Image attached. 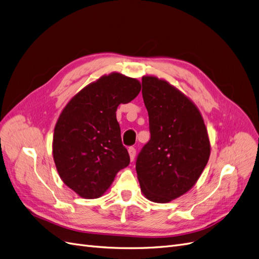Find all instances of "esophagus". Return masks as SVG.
<instances>
[{
  "label": "esophagus",
  "mask_w": 259,
  "mask_h": 259,
  "mask_svg": "<svg viewBox=\"0 0 259 259\" xmlns=\"http://www.w3.org/2000/svg\"><path fill=\"white\" fill-rule=\"evenodd\" d=\"M128 153H130L131 161H134L135 156H136V149L134 147H130L128 148Z\"/></svg>",
  "instance_id": "esophagus-1"
}]
</instances>
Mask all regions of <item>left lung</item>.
<instances>
[{
	"instance_id": "8db88e82",
	"label": "left lung",
	"mask_w": 259,
	"mask_h": 259,
	"mask_svg": "<svg viewBox=\"0 0 259 259\" xmlns=\"http://www.w3.org/2000/svg\"><path fill=\"white\" fill-rule=\"evenodd\" d=\"M150 140L136 159L143 193L165 203L190 190L206 166L210 146L203 117L184 94L155 76L143 77Z\"/></svg>"
}]
</instances>
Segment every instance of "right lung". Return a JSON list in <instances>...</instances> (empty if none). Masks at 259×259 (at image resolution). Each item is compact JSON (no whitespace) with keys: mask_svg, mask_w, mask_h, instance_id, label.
<instances>
[{"mask_svg":"<svg viewBox=\"0 0 259 259\" xmlns=\"http://www.w3.org/2000/svg\"><path fill=\"white\" fill-rule=\"evenodd\" d=\"M140 89L136 79L111 73L84 88L62 110L54 131V161L62 182L80 197L99 198L130 164L115 111Z\"/></svg>","mask_w":259,"mask_h":259,"instance_id":"1","label":"right lung"}]
</instances>
